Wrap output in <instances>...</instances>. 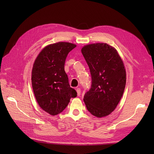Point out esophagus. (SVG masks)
<instances>
[{
    "label": "esophagus",
    "instance_id": "1",
    "mask_svg": "<svg viewBox=\"0 0 154 154\" xmlns=\"http://www.w3.org/2000/svg\"><path fill=\"white\" fill-rule=\"evenodd\" d=\"M76 91L77 92V95L80 96V94H81V91H80V88H77V89H76Z\"/></svg>",
    "mask_w": 154,
    "mask_h": 154
}]
</instances>
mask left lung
Returning a JSON list of instances; mask_svg holds the SVG:
<instances>
[{
	"instance_id": "8db88e82",
	"label": "left lung",
	"mask_w": 154,
	"mask_h": 154,
	"mask_svg": "<svg viewBox=\"0 0 154 154\" xmlns=\"http://www.w3.org/2000/svg\"><path fill=\"white\" fill-rule=\"evenodd\" d=\"M81 51L92 78L91 87L84 97L86 107L95 117L107 116L115 110L124 92L126 73L123 61L107 44L87 45Z\"/></svg>"
}]
</instances>
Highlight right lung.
Instances as JSON below:
<instances>
[{
	"instance_id": "add662e5",
	"label": "right lung",
	"mask_w": 154,
	"mask_h": 154,
	"mask_svg": "<svg viewBox=\"0 0 154 154\" xmlns=\"http://www.w3.org/2000/svg\"><path fill=\"white\" fill-rule=\"evenodd\" d=\"M76 47L69 42L48 45L40 52L32 71V85L39 106L52 116L67 107L77 92L70 87L64 70L68 54Z\"/></svg>"
}]
</instances>
